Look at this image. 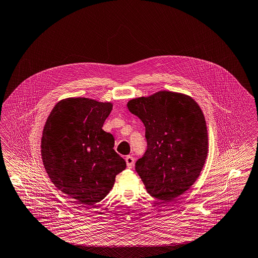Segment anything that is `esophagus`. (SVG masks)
I'll return each instance as SVG.
<instances>
[{"label": "esophagus", "instance_id": "esophagus-1", "mask_svg": "<svg viewBox=\"0 0 258 258\" xmlns=\"http://www.w3.org/2000/svg\"><path fill=\"white\" fill-rule=\"evenodd\" d=\"M125 161H126V164H127V167L128 168H131L133 165H134V158L132 156H127L125 158Z\"/></svg>", "mask_w": 258, "mask_h": 258}]
</instances>
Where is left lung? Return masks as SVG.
Returning <instances> with one entry per match:
<instances>
[{
	"label": "left lung",
	"mask_w": 258,
	"mask_h": 258,
	"mask_svg": "<svg viewBox=\"0 0 258 258\" xmlns=\"http://www.w3.org/2000/svg\"><path fill=\"white\" fill-rule=\"evenodd\" d=\"M127 106L146 129L147 150L135 169L150 195L170 202L192 186L205 164L208 133L202 110L187 95L165 91Z\"/></svg>",
	"instance_id": "1"
}]
</instances>
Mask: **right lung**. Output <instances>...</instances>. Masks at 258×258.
Returning <instances> with one entry per match:
<instances>
[{"instance_id":"add662e5","label":"right lung","mask_w":258,"mask_h":258,"mask_svg":"<svg viewBox=\"0 0 258 258\" xmlns=\"http://www.w3.org/2000/svg\"><path fill=\"white\" fill-rule=\"evenodd\" d=\"M110 102L77 97L59 101L47 118L41 156L54 185L82 206L101 201L126 162L114 151V138L102 130Z\"/></svg>"}]
</instances>
